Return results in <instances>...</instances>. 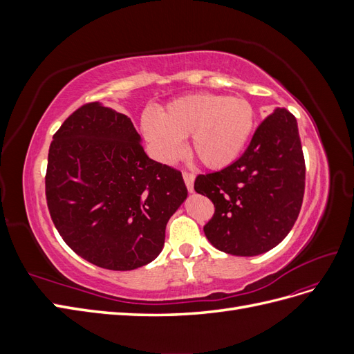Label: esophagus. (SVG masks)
<instances>
[{"instance_id": "obj_1", "label": "esophagus", "mask_w": 354, "mask_h": 354, "mask_svg": "<svg viewBox=\"0 0 354 354\" xmlns=\"http://www.w3.org/2000/svg\"><path fill=\"white\" fill-rule=\"evenodd\" d=\"M183 178H185V183H186V187H187V190L190 192H194L195 189H194V183H195V174H192V173H183Z\"/></svg>"}]
</instances>
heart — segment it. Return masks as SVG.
Listing matches in <instances>:
<instances>
[{
  "label": "heart",
  "mask_w": 354,
  "mask_h": 354,
  "mask_svg": "<svg viewBox=\"0 0 354 354\" xmlns=\"http://www.w3.org/2000/svg\"><path fill=\"white\" fill-rule=\"evenodd\" d=\"M255 113L248 100L221 94H189L167 104L156 116H142V131L155 156L165 164L183 155V138L199 162L209 169L226 168L250 142Z\"/></svg>",
  "instance_id": "1"
}]
</instances>
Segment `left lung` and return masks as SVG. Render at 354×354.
Here are the masks:
<instances>
[{
  "mask_svg": "<svg viewBox=\"0 0 354 354\" xmlns=\"http://www.w3.org/2000/svg\"><path fill=\"white\" fill-rule=\"evenodd\" d=\"M306 164L295 116L276 108L257 128L243 155L195 180L216 212L203 226L217 250L239 257L270 251L291 232L301 209Z\"/></svg>",
  "mask_w": 354,
  "mask_h": 354,
  "instance_id": "8db88e82",
  "label": "left lung"
}]
</instances>
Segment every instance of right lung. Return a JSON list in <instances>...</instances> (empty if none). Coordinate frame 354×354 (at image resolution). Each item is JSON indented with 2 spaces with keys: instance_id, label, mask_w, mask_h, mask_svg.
Masks as SVG:
<instances>
[{
  "instance_id": "right-lung-1",
  "label": "right lung",
  "mask_w": 354,
  "mask_h": 354,
  "mask_svg": "<svg viewBox=\"0 0 354 354\" xmlns=\"http://www.w3.org/2000/svg\"><path fill=\"white\" fill-rule=\"evenodd\" d=\"M53 223L72 251L108 270H134L164 248L187 198L181 173L149 158L130 118L94 102L53 136L46 174Z\"/></svg>"
}]
</instances>
